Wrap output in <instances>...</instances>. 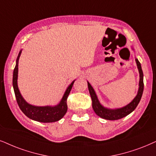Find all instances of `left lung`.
I'll return each instance as SVG.
<instances>
[{
    "label": "left lung",
    "instance_id": "left-lung-1",
    "mask_svg": "<svg viewBox=\"0 0 156 156\" xmlns=\"http://www.w3.org/2000/svg\"><path fill=\"white\" fill-rule=\"evenodd\" d=\"M136 63H137V68H138L139 73H140V83H139V90L137 95L136 97L134 98L133 101L129 103L128 105H127L125 107L121 108V109H108L104 108L100 104L99 101H98L97 96L96 95V93L94 91V88L90 86V84L88 82V90H89L90 97H91L92 100V106L94 109V112L98 116L100 117L104 118L105 119L109 120H117L122 118L126 117L129 114H130L132 112H133L138 105L140 101L142 95H143V89H144V83H143V73L142 70L141 65L137 59H136Z\"/></svg>",
    "mask_w": 156,
    "mask_h": 156
}]
</instances>
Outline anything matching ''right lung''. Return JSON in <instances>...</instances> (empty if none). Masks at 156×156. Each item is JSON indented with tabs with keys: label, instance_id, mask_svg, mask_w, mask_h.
I'll list each match as a JSON object with an SVG mask.
<instances>
[{
	"label": "right lung",
	"instance_id": "add662e5",
	"mask_svg": "<svg viewBox=\"0 0 156 156\" xmlns=\"http://www.w3.org/2000/svg\"><path fill=\"white\" fill-rule=\"evenodd\" d=\"M21 51L19 52V55H18L16 64L15 68L13 70V90H14L16 98V101L19 108L27 117L37 122L46 123V122H57L62 119L67 112V110H68L67 99H68L69 94H70V90L72 89L75 80L73 81L71 84L67 88L63 97H62L60 103L58 106L52 107V106H35L30 105V104L27 103L21 96L17 86L18 66H19V59L21 55Z\"/></svg>",
	"mask_w": 156,
	"mask_h": 156
}]
</instances>
